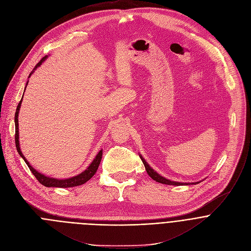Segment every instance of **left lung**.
Instances as JSON below:
<instances>
[{
    "instance_id": "left-lung-1",
    "label": "left lung",
    "mask_w": 251,
    "mask_h": 251,
    "mask_svg": "<svg viewBox=\"0 0 251 251\" xmlns=\"http://www.w3.org/2000/svg\"><path fill=\"white\" fill-rule=\"evenodd\" d=\"M140 158H141V161L143 162V165H144V167H145V169H146V172H147V174L151 177L153 180H155L156 182H159V183H162V184H166V185H175V186H179V185H188V184H186V183H179V182H174V181H170V180H168V179H165L164 177H162V176H160L158 173H156L151 167H150L147 163H146V161L143 159V157L140 155ZM197 183H199V182H197ZM193 184H195V183H193Z\"/></svg>"
}]
</instances>
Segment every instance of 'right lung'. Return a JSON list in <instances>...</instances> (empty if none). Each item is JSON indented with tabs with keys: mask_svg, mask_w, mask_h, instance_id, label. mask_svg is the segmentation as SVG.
Masks as SVG:
<instances>
[{
	"mask_svg": "<svg viewBox=\"0 0 251 251\" xmlns=\"http://www.w3.org/2000/svg\"><path fill=\"white\" fill-rule=\"evenodd\" d=\"M47 56H44L34 67L33 70H35L45 59H46ZM32 73V72H31ZM31 73L29 74V76L31 75ZM22 101L23 99L20 101L18 107H17V111H16V115H15V124H16V134H15V140H16V147H17V150L19 154L24 158V160L25 161L26 165L28 166L29 170L31 171V173L34 175V177L37 179V181L42 184L43 186L45 187H58V188H69V187H75V186H79V185H82L84 183H86L87 181H89L93 176L94 174L97 172V169L100 165V162H101V159H102V155H103V151L101 150L100 151L97 156L95 157V159L92 161V163L90 164V166L85 170L83 171L82 173H80L79 175L77 176H74V177H71V178H68V179H63V180H59V179H54V178H49V177H46L44 176L43 174H40L39 172H37L35 169H33L30 164L28 163V161L25 158L24 154L22 153L21 151V148H20V142H19V121H18V117H19V111H20V108H21V104H22Z\"/></svg>",
	"mask_w": 251,
	"mask_h": 251,
	"instance_id": "obj_1",
	"label": "right lung"
}]
</instances>
